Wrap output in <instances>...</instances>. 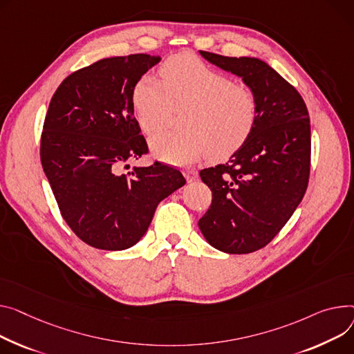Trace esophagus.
I'll return each mask as SVG.
<instances>
[{"instance_id": "esophagus-1", "label": "esophagus", "mask_w": 354, "mask_h": 354, "mask_svg": "<svg viewBox=\"0 0 354 354\" xmlns=\"http://www.w3.org/2000/svg\"><path fill=\"white\" fill-rule=\"evenodd\" d=\"M183 175H185L187 182H194V180L198 179V172L195 169H185Z\"/></svg>"}]
</instances>
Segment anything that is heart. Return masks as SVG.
I'll return each mask as SVG.
<instances>
[{"mask_svg":"<svg viewBox=\"0 0 354 354\" xmlns=\"http://www.w3.org/2000/svg\"><path fill=\"white\" fill-rule=\"evenodd\" d=\"M160 81L140 78L132 92L138 125L147 135L167 127L174 109H185L183 131L151 139L152 155L171 165H187L209 155L223 159L238 151L259 121L256 93L189 54L169 58Z\"/></svg>","mask_w":354,"mask_h":354,"instance_id":"1","label":"heart"}]
</instances>
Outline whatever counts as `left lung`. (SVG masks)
I'll return each mask as SVG.
<instances>
[{
  "label": "left lung",
  "instance_id": "8db88e82",
  "mask_svg": "<svg viewBox=\"0 0 354 354\" xmlns=\"http://www.w3.org/2000/svg\"><path fill=\"white\" fill-rule=\"evenodd\" d=\"M201 55L242 78L259 100V121L226 163L201 171L212 203L199 219L205 239L232 254L265 248L301 202L310 174V120L300 93L265 61Z\"/></svg>",
  "mask_w": 354,
  "mask_h": 354
}]
</instances>
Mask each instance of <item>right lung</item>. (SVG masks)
Masks as SVG:
<instances>
[{
    "label": "right lung",
    "instance_id": "add662e5",
    "mask_svg": "<svg viewBox=\"0 0 354 354\" xmlns=\"http://www.w3.org/2000/svg\"><path fill=\"white\" fill-rule=\"evenodd\" d=\"M160 61L132 54L93 62L57 88L41 135V163L66 225L86 245L124 250L140 241L156 206L186 180L148 153L132 108L136 82Z\"/></svg>",
    "mask_w": 354,
    "mask_h": 354
}]
</instances>
